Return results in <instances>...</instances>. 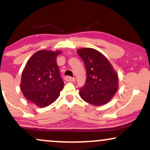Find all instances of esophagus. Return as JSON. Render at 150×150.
Wrapping results in <instances>:
<instances>
[{"mask_svg": "<svg viewBox=\"0 0 150 150\" xmlns=\"http://www.w3.org/2000/svg\"><path fill=\"white\" fill-rule=\"evenodd\" d=\"M65 81H66L67 82H74L75 79L74 78H71L70 76H65Z\"/></svg>", "mask_w": 150, "mask_h": 150, "instance_id": "1", "label": "esophagus"}]
</instances>
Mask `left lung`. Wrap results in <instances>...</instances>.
<instances>
[{
  "label": "left lung",
  "mask_w": 150,
  "mask_h": 150,
  "mask_svg": "<svg viewBox=\"0 0 150 150\" xmlns=\"http://www.w3.org/2000/svg\"><path fill=\"white\" fill-rule=\"evenodd\" d=\"M77 52L87 71L85 85L79 91L81 98L94 106L108 103L118 89L117 74L107 58L96 49L83 48Z\"/></svg>",
  "instance_id": "left-lung-1"
}]
</instances>
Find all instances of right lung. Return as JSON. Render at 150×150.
<instances>
[{"label":"right lung","mask_w":150,"mask_h":150,"mask_svg":"<svg viewBox=\"0 0 150 150\" xmlns=\"http://www.w3.org/2000/svg\"><path fill=\"white\" fill-rule=\"evenodd\" d=\"M61 50H42L30 57L22 71L20 89L24 97L38 107L53 103L60 96L64 83L57 57Z\"/></svg>","instance_id":"add662e5"}]
</instances>
